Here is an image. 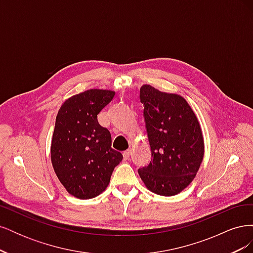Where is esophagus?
Returning <instances> with one entry per match:
<instances>
[{
	"label": "esophagus",
	"mask_w": 253,
	"mask_h": 253,
	"mask_svg": "<svg viewBox=\"0 0 253 253\" xmlns=\"http://www.w3.org/2000/svg\"><path fill=\"white\" fill-rule=\"evenodd\" d=\"M131 150H126V151H125L124 152V157H125V159H128L129 158V156H131Z\"/></svg>",
	"instance_id": "34e87169"
}]
</instances>
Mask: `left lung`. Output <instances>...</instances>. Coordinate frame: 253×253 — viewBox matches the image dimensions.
I'll list each match as a JSON object with an SVG mask.
<instances>
[{"instance_id":"1","label":"left lung","mask_w":253,"mask_h":253,"mask_svg":"<svg viewBox=\"0 0 253 253\" xmlns=\"http://www.w3.org/2000/svg\"><path fill=\"white\" fill-rule=\"evenodd\" d=\"M140 101L152 152L148 167L138 170L152 192L173 196L186 189L200 169L205 145L201 125L186 99L144 84Z\"/></svg>"}]
</instances>
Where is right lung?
<instances>
[{"label": "right lung", "instance_id": "add662e5", "mask_svg": "<svg viewBox=\"0 0 253 253\" xmlns=\"http://www.w3.org/2000/svg\"><path fill=\"white\" fill-rule=\"evenodd\" d=\"M114 96L113 90L87 89L68 98L57 115L51 164L67 192L81 200L102 193L115 167L124 158L112 149L111 133L97 119Z\"/></svg>", "mask_w": 253, "mask_h": 253}]
</instances>
